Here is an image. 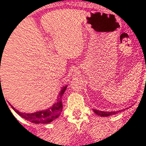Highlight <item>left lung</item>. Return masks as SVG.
Wrapping results in <instances>:
<instances>
[{"label":"left lung","mask_w":146,"mask_h":146,"mask_svg":"<svg viewBox=\"0 0 146 146\" xmlns=\"http://www.w3.org/2000/svg\"><path fill=\"white\" fill-rule=\"evenodd\" d=\"M93 111L101 117H108V116H111L113 114H115L118 111H111V112H105V111H100V110H93Z\"/></svg>","instance_id":"8db88e82"}]
</instances>
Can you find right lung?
<instances>
[{"instance_id": "1", "label": "right lung", "mask_w": 146, "mask_h": 146, "mask_svg": "<svg viewBox=\"0 0 146 146\" xmlns=\"http://www.w3.org/2000/svg\"><path fill=\"white\" fill-rule=\"evenodd\" d=\"M66 88H67V86H64L61 89V91L59 93L58 100L57 103H55L52 107L46 110H41V111H38V112L33 113H25L19 112V110L15 109L13 107H11L19 115L21 116L22 117L25 118L27 121H31L35 124H40V123L48 124L51 121H54L55 119H57L62 111L63 105L62 102H61V97H62L63 94L64 93Z\"/></svg>"}]
</instances>
